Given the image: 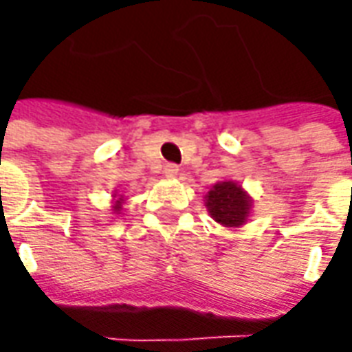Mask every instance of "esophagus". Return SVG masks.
Wrapping results in <instances>:
<instances>
[{"label":"esophagus","mask_w":352,"mask_h":352,"mask_svg":"<svg viewBox=\"0 0 352 352\" xmlns=\"http://www.w3.org/2000/svg\"><path fill=\"white\" fill-rule=\"evenodd\" d=\"M164 174H166L168 178H176V176H178V166L170 162V164H166V166H164Z\"/></svg>","instance_id":"obj_1"}]
</instances>
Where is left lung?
Here are the masks:
<instances>
[{
    "mask_svg": "<svg viewBox=\"0 0 352 352\" xmlns=\"http://www.w3.org/2000/svg\"><path fill=\"white\" fill-rule=\"evenodd\" d=\"M208 211L217 223L225 227H239L247 221L250 210V199L235 182L215 184L208 194Z\"/></svg>",
    "mask_w": 352,
    "mask_h": 352,
    "instance_id": "obj_1",
    "label": "left lung"
}]
</instances>
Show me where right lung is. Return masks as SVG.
<instances>
[{
	"label": "right lung",
	"mask_w": 352,
	"mask_h": 352,
	"mask_svg": "<svg viewBox=\"0 0 352 352\" xmlns=\"http://www.w3.org/2000/svg\"><path fill=\"white\" fill-rule=\"evenodd\" d=\"M119 208H121V199L117 201V206H116V211H119Z\"/></svg>",
	"instance_id": "add662e5"
}]
</instances>
